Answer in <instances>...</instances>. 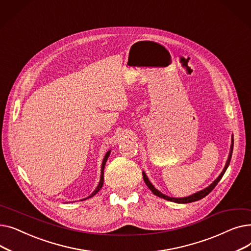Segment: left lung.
<instances>
[{
	"label": "left lung",
	"instance_id": "1",
	"mask_svg": "<svg viewBox=\"0 0 251 251\" xmlns=\"http://www.w3.org/2000/svg\"><path fill=\"white\" fill-rule=\"evenodd\" d=\"M233 147H234V137L232 136V143H231L230 153H229V156H228V160H227V163H226V165H225V168H224V170L222 171V173L220 174V176H219L212 184H210L209 186H207L206 188H204V189H202V190H201V191H199V192H196V193H194V194H192V195H189V196H186V197H180V199H179V197H177V199H176V197H170V196H168V195L163 194L161 191H159L157 189H155L154 186L151 183V181L149 180L147 174L144 173V172H142L143 180H144V182H146L148 187L151 190V192H152L154 195L159 196V197H162V199H164V200H166V201H174V202H177V203H189V202H193V201H200V200L203 199V197H205L210 191H212V190L216 187V185L220 182V180L222 179V177L224 176V174H225L226 170L228 169V167H229V165H230V161H231V157H232V152H233Z\"/></svg>",
	"mask_w": 251,
	"mask_h": 251
}]
</instances>
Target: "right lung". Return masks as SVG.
<instances>
[{"instance_id": "add662e5", "label": "right lung", "mask_w": 251, "mask_h": 251, "mask_svg": "<svg viewBox=\"0 0 251 251\" xmlns=\"http://www.w3.org/2000/svg\"><path fill=\"white\" fill-rule=\"evenodd\" d=\"M110 152H111V151H109L107 153H105V155H104V157H103V160H102L101 170H100V183H99L98 187L96 188V190H95L94 192H92L89 196H87L86 199H83V200H81V201H85V200H87V199H90V197L96 195V194L100 190V188L102 187V184H103V170H104V165H105V163H107V160H108V157H109V155H110Z\"/></svg>"}]
</instances>
